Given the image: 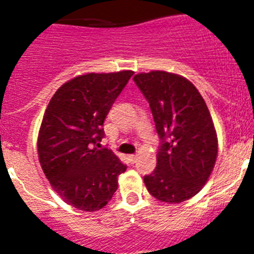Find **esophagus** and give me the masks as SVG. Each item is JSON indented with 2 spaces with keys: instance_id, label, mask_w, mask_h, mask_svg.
<instances>
[{
  "instance_id": "1",
  "label": "esophagus",
  "mask_w": 254,
  "mask_h": 254,
  "mask_svg": "<svg viewBox=\"0 0 254 254\" xmlns=\"http://www.w3.org/2000/svg\"><path fill=\"white\" fill-rule=\"evenodd\" d=\"M128 160L131 161V163H134V161L137 160V155H134V154L128 155Z\"/></svg>"
}]
</instances>
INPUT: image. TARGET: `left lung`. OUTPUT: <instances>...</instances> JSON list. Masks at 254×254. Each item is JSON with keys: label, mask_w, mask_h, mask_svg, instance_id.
<instances>
[{"label": "left lung", "mask_w": 254, "mask_h": 254, "mask_svg": "<svg viewBox=\"0 0 254 254\" xmlns=\"http://www.w3.org/2000/svg\"><path fill=\"white\" fill-rule=\"evenodd\" d=\"M150 104L161 143L156 168L143 182L151 196L179 203L196 196L217 156V136L205 100L187 78L165 71L133 77Z\"/></svg>", "instance_id": "left-lung-1"}]
</instances>
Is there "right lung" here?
I'll list each match as a JSON object with an SVG mask.
<instances>
[{"label": "right lung", "mask_w": 254, "mask_h": 254, "mask_svg": "<svg viewBox=\"0 0 254 254\" xmlns=\"http://www.w3.org/2000/svg\"><path fill=\"white\" fill-rule=\"evenodd\" d=\"M132 75L86 73L52 96L38 134V155L47 179L67 205L98 211L118 188L127 165L112 150L98 147L107 114Z\"/></svg>", "instance_id": "right-lung-1"}]
</instances>
